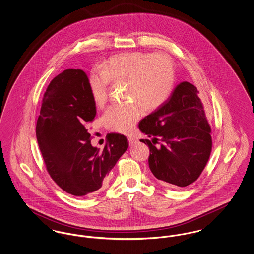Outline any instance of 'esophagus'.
I'll list each match as a JSON object with an SVG mask.
<instances>
[{"label": "esophagus", "instance_id": "esophagus-1", "mask_svg": "<svg viewBox=\"0 0 254 254\" xmlns=\"http://www.w3.org/2000/svg\"><path fill=\"white\" fill-rule=\"evenodd\" d=\"M137 141H138L137 138H135L134 136H129V137H128V143H129V145H135V144L137 143Z\"/></svg>", "mask_w": 254, "mask_h": 254}]
</instances>
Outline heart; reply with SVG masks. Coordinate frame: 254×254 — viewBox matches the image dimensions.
Returning <instances> with one entry per match:
<instances>
[{
    "instance_id": "heart-1",
    "label": "heart",
    "mask_w": 254,
    "mask_h": 254,
    "mask_svg": "<svg viewBox=\"0 0 254 254\" xmlns=\"http://www.w3.org/2000/svg\"><path fill=\"white\" fill-rule=\"evenodd\" d=\"M127 82L123 105L111 106L104 123L111 131L128 133L141 117V108L153 111L163 106L174 86V67L166 55L145 52L124 53L110 58L103 70L93 71L89 78L90 93L98 107L108 99L109 83Z\"/></svg>"
}]
</instances>
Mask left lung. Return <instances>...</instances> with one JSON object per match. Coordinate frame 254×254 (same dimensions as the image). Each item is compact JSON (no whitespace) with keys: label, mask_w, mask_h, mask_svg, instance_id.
<instances>
[{"label":"left lung","mask_w":254,"mask_h":254,"mask_svg":"<svg viewBox=\"0 0 254 254\" xmlns=\"http://www.w3.org/2000/svg\"><path fill=\"white\" fill-rule=\"evenodd\" d=\"M196 86L177 85L166 103L139 123L149 139L148 166L154 177L168 187H187L198 179L210 156V127ZM163 144L159 148L158 141Z\"/></svg>","instance_id":"8db88e82"}]
</instances>
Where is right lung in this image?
<instances>
[{
    "label": "right lung",
    "instance_id": "obj_1",
    "mask_svg": "<svg viewBox=\"0 0 254 254\" xmlns=\"http://www.w3.org/2000/svg\"><path fill=\"white\" fill-rule=\"evenodd\" d=\"M95 115L85 71L65 69L50 82L37 120V141L51 178L75 196L100 190L128 147L119 133L107 135L103 150L92 146L86 124Z\"/></svg>",
    "mask_w": 254,
    "mask_h": 254
}]
</instances>
